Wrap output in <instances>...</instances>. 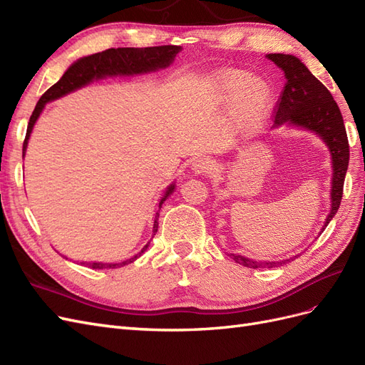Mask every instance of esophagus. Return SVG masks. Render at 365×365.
<instances>
[{"label":"esophagus","instance_id":"obj_1","mask_svg":"<svg viewBox=\"0 0 365 365\" xmlns=\"http://www.w3.org/2000/svg\"><path fill=\"white\" fill-rule=\"evenodd\" d=\"M213 169V163L208 158H195L190 164V170L193 175H205Z\"/></svg>","mask_w":365,"mask_h":365}]
</instances>
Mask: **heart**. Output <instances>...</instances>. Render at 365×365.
<instances>
[{
    "label": "heart",
    "instance_id": "heart-1",
    "mask_svg": "<svg viewBox=\"0 0 365 365\" xmlns=\"http://www.w3.org/2000/svg\"><path fill=\"white\" fill-rule=\"evenodd\" d=\"M208 91L216 103L233 106L236 123L242 129L260 125L272 101L269 85L242 70L219 71L210 81Z\"/></svg>",
    "mask_w": 365,
    "mask_h": 365
}]
</instances>
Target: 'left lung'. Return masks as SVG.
<instances>
[{
    "label": "left lung",
    "mask_w": 365,
    "mask_h": 365,
    "mask_svg": "<svg viewBox=\"0 0 365 365\" xmlns=\"http://www.w3.org/2000/svg\"><path fill=\"white\" fill-rule=\"evenodd\" d=\"M267 58L272 61L284 73L286 85L282 93L280 102L275 111V121L272 129L298 128L312 132L322 140L330 152L332 163V178H330V212L324 220L322 231L336 215L344 185L346 172L349 168V141L341 111L334 101L332 94L307 70L306 65L292 54L269 53ZM322 235V233H319ZM236 263L247 268H274L286 264L289 260H254L242 254H230Z\"/></svg>",
    "instance_id": "obj_1"
}]
</instances>
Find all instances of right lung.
Here are the masks:
<instances>
[{"label":"right lung","instance_id":"right-lung-1","mask_svg":"<svg viewBox=\"0 0 365 365\" xmlns=\"http://www.w3.org/2000/svg\"><path fill=\"white\" fill-rule=\"evenodd\" d=\"M181 50L182 48L180 46H161V47H146V48H109L102 53L83 56L81 59H77L76 62H73L68 67V70L62 74L61 79L53 86H50L48 90L41 96L39 102L36 103L35 111H33L29 120L27 134L23 145V157H26V150L29 146V140H30V134L33 132V128H35V123L47 103L58 101V98L63 96L81 90V88L93 83L94 81L106 79V77H134L141 74L157 73L160 70L170 67L176 58V54H178ZM175 187H176L175 182L168 185V189L164 190V195L161 196V200L158 202V208H161L164 201L175 192ZM158 217H160V210L155 213V220H153L152 239L158 231ZM150 240L141 248L140 252L135 254L134 257L123 262H118V263L81 262V263L88 264V267H91L93 269H113V268L125 267V264L135 262L138 257H141L143 254H145V251L150 245Z\"/></svg>","mask_w":365,"mask_h":365}]
</instances>
